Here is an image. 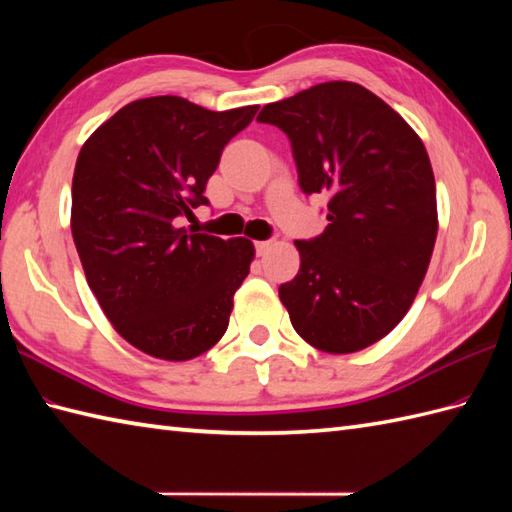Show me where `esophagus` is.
I'll use <instances>...</instances> for the list:
<instances>
[{"label": "esophagus", "mask_w": 512, "mask_h": 512, "mask_svg": "<svg viewBox=\"0 0 512 512\" xmlns=\"http://www.w3.org/2000/svg\"><path fill=\"white\" fill-rule=\"evenodd\" d=\"M270 246H273V239H264V242H255V250H257V255H266Z\"/></svg>", "instance_id": "34e87169"}]
</instances>
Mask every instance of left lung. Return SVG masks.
Listing matches in <instances>:
<instances>
[{"label": "left lung", "mask_w": 512, "mask_h": 512, "mask_svg": "<svg viewBox=\"0 0 512 512\" xmlns=\"http://www.w3.org/2000/svg\"><path fill=\"white\" fill-rule=\"evenodd\" d=\"M259 123L290 138L301 191L328 195V226L295 242L279 286L292 328L328 354L380 341L418 295L438 235L436 180L420 136L374 92L319 83L268 103Z\"/></svg>", "instance_id": "obj_1"}]
</instances>
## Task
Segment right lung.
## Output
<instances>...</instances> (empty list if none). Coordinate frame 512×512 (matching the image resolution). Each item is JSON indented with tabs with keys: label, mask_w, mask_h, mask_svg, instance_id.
<instances>
[{
	"label": "right lung",
	"mask_w": 512,
	"mask_h": 512,
	"mask_svg": "<svg viewBox=\"0 0 512 512\" xmlns=\"http://www.w3.org/2000/svg\"><path fill=\"white\" fill-rule=\"evenodd\" d=\"M259 105L211 112L180 96L121 107L85 140L72 178V237L114 330L162 361L222 339L255 246L178 228L193 215L228 140Z\"/></svg>",
	"instance_id": "right-lung-1"
}]
</instances>
